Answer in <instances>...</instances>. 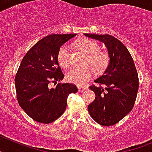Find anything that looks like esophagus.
Listing matches in <instances>:
<instances>
[{
    "label": "esophagus",
    "mask_w": 152,
    "mask_h": 152,
    "mask_svg": "<svg viewBox=\"0 0 152 152\" xmlns=\"http://www.w3.org/2000/svg\"><path fill=\"white\" fill-rule=\"evenodd\" d=\"M77 89H78V91H85V90L87 89V88L86 87H83V86H78L77 87Z\"/></svg>",
    "instance_id": "esophagus-1"
}]
</instances>
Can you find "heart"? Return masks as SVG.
I'll list each match as a JSON object with an SVG mask.
<instances>
[{
    "label": "heart",
    "mask_w": 152,
    "mask_h": 152,
    "mask_svg": "<svg viewBox=\"0 0 152 152\" xmlns=\"http://www.w3.org/2000/svg\"><path fill=\"white\" fill-rule=\"evenodd\" d=\"M75 45L80 50L85 53L84 64L81 68H74L69 71L66 75V78L69 82L78 85H85L94 74V71L101 73L109 64V56L107 53L98 50L99 46L96 42L88 39H80L75 42ZM57 61L60 66L67 68L70 65L69 46L64 44L61 46L57 53Z\"/></svg>",
    "instance_id": "b5f03b06"
}]
</instances>
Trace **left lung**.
Returning a JSON list of instances; mask_svg holds the SVG:
<instances>
[{
  "mask_svg": "<svg viewBox=\"0 0 152 152\" xmlns=\"http://www.w3.org/2000/svg\"><path fill=\"white\" fill-rule=\"evenodd\" d=\"M105 44L110 57L102 75L89 88L96 99L88 106L90 116L102 126L117 124L132 110L138 91V75L128 50L110 35L84 34Z\"/></svg>",
  "mask_w": 152,
  "mask_h": 152,
  "instance_id": "8db88e82",
  "label": "left lung"
}]
</instances>
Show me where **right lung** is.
<instances>
[{
  "instance_id": "obj_1",
  "label": "right lung",
  "mask_w": 152,
  "mask_h": 152,
  "mask_svg": "<svg viewBox=\"0 0 152 152\" xmlns=\"http://www.w3.org/2000/svg\"><path fill=\"white\" fill-rule=\"evenodd\" d=\"M77 34H53L40 39L22 59L16 74L17 99L19 106L32 120L50 124L64 113L69 94L77 91L76 85L50 82L62 81L64 75L57 61V53L64 43Z\"/></svg>"
}]
</instances>
